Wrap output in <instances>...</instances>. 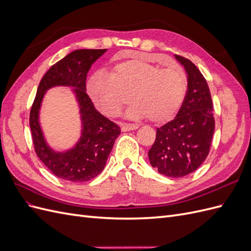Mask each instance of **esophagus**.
I'll use <instances>...</instances> for the list:
<instances>
[{"instance_id":"esophagus-1","label":"esophagus","mask_w":251,"mask_h":251,"mask_svg":"<svg viewBox=\"0 0 251 251\" xmlns=\"http://www.w3.org/2000/svg\"><path fill=\"white\" fill-rule=\"evenodd\" d=\"M138 128V125H127V124H124L121 125V131L123 132H127V131H133Z\"/></svg>"}]
</instances>
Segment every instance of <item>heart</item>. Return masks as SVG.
Wrapping results in <instances>:
<instances>
[{"label":"heart","instance_id":"1","mask_svg":"<svg viewBox=\"0 0 251 251\" xmlns=\"http://www.w3.org/2000/svg\"><path fill=\"white\" fill-rule=\"evenodd\" d=\"M187 90L184 71L178 67L162 68L126 60L116 65L108 74H97L88 82V93L104 115L114 117L124 107L130 118H149L154 123L171 120L183 104Z\"/></svg>","mask_w":251,"mask_h":251}]
</instances>
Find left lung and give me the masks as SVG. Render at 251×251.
I'll return each instance as SVG.
<instances>
[{
	"mask_svg": "<svg viewBox=\"0 0 251 251\" xmlns=\"http://www.w3.org/2000/svg\"><path fill=\"white\" fill-rule=\"evenodd\" d=\"M175 57L187 74V92L175 119L157 128L149 159L159 174L180 178L195 172L206 159L215 119L206 79L191 60L180 55Z\"/></svg>",
	"mask_w": 251,
	"mask_h": 251,
	"instance_id": "1",
	"label": "left lung"
}]
</instances>
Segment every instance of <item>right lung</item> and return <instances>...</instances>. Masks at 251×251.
<instances>
[{
  "mask_svg": "<svg viewBox=\"0 0 251 251\" xmlns=\"http://www.w3.org/2000/svg\"><path fill=\"white\" fill-rule=\"evenodd\" d=\"M107 49H79L53 65L42 78L30 111L29 124L35 153L56 177L85 182L95 178L104 169L120 127L98 112L86 92L87 74ZM72 87L80 107L82 134L75 146L67 151L53 150L47 143L39 124L42 98L53 86Z\"/></svg>",
  "mask_w": 251,
  "mask_h": 251,
  "instance_id": "add662e5",
  "label": "right lung"
}]
</instances>
